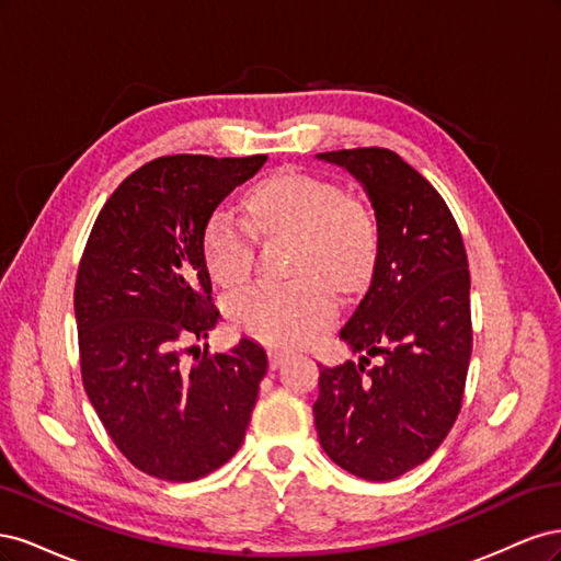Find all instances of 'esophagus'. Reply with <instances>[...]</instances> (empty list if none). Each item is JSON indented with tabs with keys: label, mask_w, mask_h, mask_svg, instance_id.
<instances>
[{
	"label": "esophagus",
	"mask_w": 561,
	"mask_h": 561,
	"mask_svg": "<svg viewBox=\"0 0 561 561\" xmlns=\"http://www.w3.org/2000/svg\"><path fill=\"white\" fill-rule=\"evenodd\" d=\"M285 360H287V353L285 351H268V365H271V369H278Z\"/></svg>",
	"instance_id": "34e87169"
}]
</instances>
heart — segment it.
Wrapping results in <instances>:
<instances>
[{
    "label": "heart",
    "mask_w": 561,
    "mask_h": 561,
    "mask_svg": "<svg viewBox=\"0 0 561 561\" xmlns=\"http://www.w3.org/2000/svg\"><path fill=\"white\" fill-rule=\"evenodd\" d=\"M248 213L252 227L264 236H297V278L243 287L229 297L227 316L264 344L299 346L330 318L332 287L348 295L367 283L377 257L375 222L339 184L297 171L276 173L254 186ZM203 254L215 283H245L254 260L248 225L229 210H217L203 233Z\"/></svg>",
    "instance_id": "1"
}]
</instances>
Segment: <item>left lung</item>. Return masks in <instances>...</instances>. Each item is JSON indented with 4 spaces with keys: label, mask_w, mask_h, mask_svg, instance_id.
Here are the masks:
<instances>
[{
    "label": "left lung",
    "mask_w": 561,
    "mask_h": 561,
    "mask_svg": "<svg viewBox=\"0 0 561 561\" xmlns=\"http://www.w3.org/2000/svg\"><path fill=\"white\" fill-rule=\"evenodd\" d=\"M355 178L375 210L371 280L339 339L358 363L318 365L320 447L355 478L396 480L443 445L470 363V274L461 231L433 184L396 151L316 154ZM367 354L382 363L364 369Z\"/></svg>",
    "instance_id": "obj_1"
}]
</instances>
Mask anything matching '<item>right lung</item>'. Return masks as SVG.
I'll return each instance as SVG.
<instances>
[{"mask_svg":"<svg viewBox=\"0 0 561 561\" xmlns=\"http://www.w3.org/2000/svg\"><path fill=\"white\" fill-rule=\"evenodd\" d=\"M264 163V154L149 161L118 184L83 250L75 287L83 386L118 451L159 480L194 482L225 466L257 402L268 367L257 342L241 336L194 365L180 348L219 322L203 233Z\"/></svg>","mask_w":561,"mask_h":561,"instance_id":"add662e5","label":"right lung"}]
</instances>
